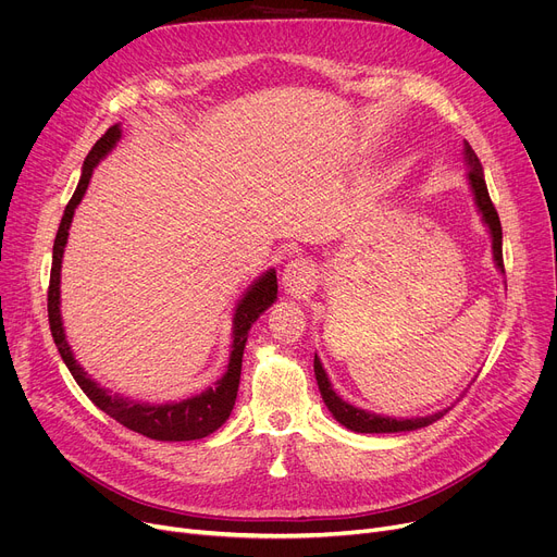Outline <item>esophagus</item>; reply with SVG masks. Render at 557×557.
Here are the masks:
<instances>
[{"label":"esophagus","mask_w":557,"mask_h":557,"mask_svg":"<svg viewBox=\"0 0 557 557\" xmlns=\"http://www.w3.org/2000/svg\"><path fill=\"white\" fill-rule=\"evenodd\" d=\"M282 284H284L286 294L296 296V298L309 294V288L313 284V269L309 267V261H305V259H290L286 267H284Z\"/></svg>","instance_id":"1"}]
</instances>
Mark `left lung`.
Returning a JSON list of instances; mask_svg holds the SVG:
<instances>
[{
  "label": "left lung",
  "mask_w": 557,
  "mask_h": 557,
  "mask_svg": "<svg viewBox=\"0 0 557 557\" xmlns=\"http://www.w3.org/2000/svg\"><path fill=\"white\" fill-rule=\"evenodd\" d=\"M462 156H465V162L467 166H470V171H467V178H470V185H472V194H474V200H476V208L492 234V252H494V261L496 267L502 269L504 273V250H502V221H499V214H496L494 205L490 200V194H487V185H485V178H483V166L474 153V149L470 146V141H465V149H462ZM313 372H315V382H318V388H320V395H323L327 408L332 411V416L336 418V422H341L345 429L349 431H357V433H397V431H413V429H422V426H429L433 424L435 420H441L443 413H433V416H426V418H413V420H395V418H382V416H374V413H366L361 411V408L352 406L343 401L334 391H332V384L330 379L323 370V363H320L318 357H313Z\"/></svg>",
  "instance_id": "8db88e82"
}]
</instances>
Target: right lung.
<instances>
[{"mask_svg": "<svg viewBox=\"0 0 557 557\" xmlns=\"http://www.w3.org/2000/svg\"><path fill=\"white\" fill-rule=\"evenodd\" d=\"M122 128L120 124H114L97 139L92 146V151L87 153L83 162V173L78 187L67 202L61 227L55 232V242H53V261H51V277H49V290H47V311H49V327L53 343L61 352L67 370L76 379V384L81 391L90 397L106 416L124 424L126 429L141 433L151 441H169V443H183V441H198V437H205L214 433L232 413L234 399H237L239 391V379H242V359H244V347L248 341V330L252 327L255 320L267 311L275 298H277V275L275 271L263 273L250 288L248 294L242 298L237 305V311H234L232 318V355L227 363V372L219 379L216 386L208 388L205 393L183 399L178 404H139V401H128L124 397H116L106 393L95 379L87 376V372L76 363L72 349L65 338L63 330V320H61V263H63V252L67 244V234L72 225V216L76 205L81 202L87 185H90L92 171L95 166L114 149V144L120 141Z\"/></svg>", "mask_w": 557, "mask_h": 557, "instance_id": "right-lung-1", "label": "right lung"}]
</instances>
